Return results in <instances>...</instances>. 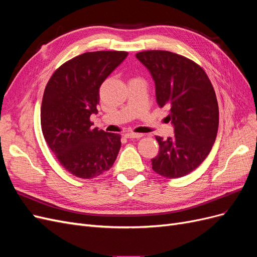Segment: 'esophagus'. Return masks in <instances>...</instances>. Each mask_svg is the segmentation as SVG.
Masks as SVG:
<instances>
[{
  "mask_svg": "<svg viewBox=\"0 0 257 257\" xmlns=\"http://www.w3.org/2000/svg\"><path fill=\"white\" fill-rule=\"evenodd\" d=\"M125 136L126 138H142L144 135L143 134H139V133H134V132H127V133H125Z\"/></svg>",
  "mask_w": 257,
  "mask_h": 257,
  "instance_id": "34e87169",
  "label": "esophagus"
}]
</instances>
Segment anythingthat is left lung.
<instances>
[{
  "instance_id": "8db88e82",
  "label": "left lung",
  "mask_w": 257,
  "mask_h": 257,
  "mask_svg": "<svg viewBox=\"0 0 257 257\" xmlns=\"http://www.w3.org/2000/svg\"><path fill=\"white\" fill-rule=\"evenodd\" d=\"M136 58L150 72L160 107L169 109L174 137L157 136L159 154L152 169L180 178L196 169L212 149L219 127V106L207 74L192 60L170 51L148 50Z\"/></svg>"
}]
</instances>
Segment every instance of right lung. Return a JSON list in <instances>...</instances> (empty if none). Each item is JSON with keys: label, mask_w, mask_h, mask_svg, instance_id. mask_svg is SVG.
Returning <instances> with one entry per match:
<instances>
[{"label": "right lung", "mask_w": 257, "mask_h": 257, "mask_svg": "<svg viewBox=\"0 0 257 257\" xmlns=\"http://www.w3.org/2000/svg\"><path fill=\"white\" fill-rule=\"evenodd\" d=\"M125 51L85 52L53 73L44 92L41 123L50 150L67 172L92 179L109 170L121 135L93 128L99 88L127 57Z\"/></svg>", "instance_id": "right-lung-1"}]
</instances>
